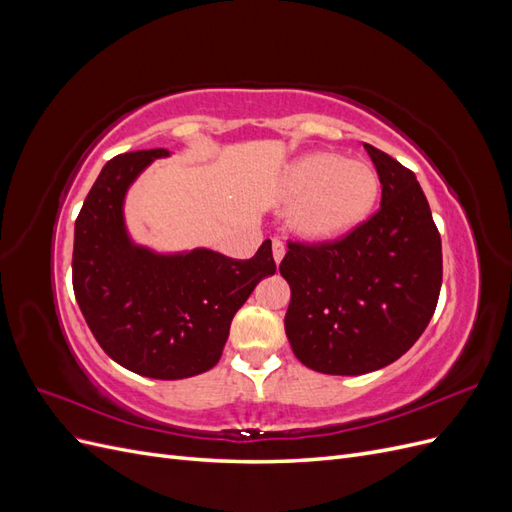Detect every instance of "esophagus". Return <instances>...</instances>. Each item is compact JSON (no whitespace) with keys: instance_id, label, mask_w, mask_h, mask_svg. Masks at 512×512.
Instances as JSON below:
<instances>
[{"instance_id":"1","label":"esophagus","mask_w":512,"mask_h":512,"mask_svg":"<svg viewBox=\"0 0 512 512\" xmlns=\"http://www.w3.org/2000/svg\"><path fill=\"white\" fill-rule=\"evenodd\" d=\"M271 247H273V258H275V265H280L282 258H284V254H286V247H284V243H282L280 239H273V241H271Z\"/></svg>"}]
</instances>
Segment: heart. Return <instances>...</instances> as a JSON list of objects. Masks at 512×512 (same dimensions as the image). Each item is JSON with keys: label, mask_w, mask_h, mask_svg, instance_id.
Listing matches in <instances>:
<instances>
[{"label": "heart", "mask_w": 512, "mask_h": 512, "mask_svg": "<svg viewBox=\"0 0 512 512\" xmlns=\"http://www.w3.org/2000/svg\"><path fill=\"white\" fill-rule=\"evenodd\" d=\"M284 196L292 200L288 228L294 235L312 243L333 241L369 218L380 196V177L365 160L316 151L286 170Z\"/></svg>", "instance_id": "obj_1"}]
</instances>
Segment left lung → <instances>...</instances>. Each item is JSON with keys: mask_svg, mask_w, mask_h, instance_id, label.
<instances>
[{"mask_svg": "<svg viewBox=\"0 0 512 512\" xmlns=\"http://www.w3.org/2000/svg\"><path fill=\"white\" fill-rule=\"evenodd\" d=\"M382 183L380 209L346 237L288 241L284 327L297 359L320 374L361 376L406 354L436 312L442 241L410 168L365 145Z\"/></svg>", "mask_w": 512, "mask_h": 512, "instance_id": "left-lung-1", "label": "left lung"}]
</instances>
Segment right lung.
<instances>
[{"label":"right lung","mask_w":512,"mask_h":512,"mask_svg":"<svg viewBox=\"0 0 512 512\" xmlns=\"http://www.w3.org/2000/svg\"><path fill=\"white\" fill-rule=\"evenodd\" d=\"M168 149L106 162L74 224V297L96 342L138 376L181 380L220 361L230 322L262 277L275 273L271 241L250 260L205 247L158 254L136 245L123 220L134 179Z\"/></svg>","instance_id":"1"}]
</instances>
